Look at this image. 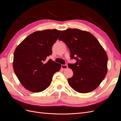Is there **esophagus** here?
Here are the masks:
<instances>
[{"label":"esophagus","instance_id":"34e87169","mask_svg":"<svg viewBox=\"0 0 121 121\" xmlns=\"http://www.w3.org/2000/svg\"><path fill=\"white\" fill-rule=\"evenodd\" d=\"M68 68V66L67 65H61V69H66Z\"/></svg>","mask_w":121,"mask_h":121}]
</instances>
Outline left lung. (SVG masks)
<instances>
[{"mask_svg":"<svg viewBox=\"0 0 121 121\" xmlns=\"http://www.w3.org/2000/svg\"><path fill=\"white\" fill-rule=\"evenodd\" d=\"M58 40L63 41L70 52V58L76 60L69 64L73 76L68 79L72 88L86 93L95 89L108 72V58L103 47L94 36L85 31L68 29L63 31Z\"/></svg>","mask_w":121,"mask_h":121,"instance_id":"1","label":"left lung"}]
</instances>
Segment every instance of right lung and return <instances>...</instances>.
Segmentation results:
<instances>
[{"mask_svg":"<svg viewBox=\"0 0 121 121\" xmlns=\"http://www.w3.org/2000/svg\"><path fill=\"white\" fill-rule=\"evenodd\" d=\"M62 31L56 29L33 33L17 46L13 54V70L26 89L40 92L48 88L61 65L46 58Z\"/></svg>","mask_w":121,"mask_h":121,"instance_id":"obj_1","label":"right lung"}]
</instances>
